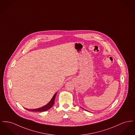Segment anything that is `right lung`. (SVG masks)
Segmentation results:
<instances>
[{
  "instance_id": "1",
  "label": "right lung",
  "mask_w": 135,
  "mask_h": 135,
  "mask_svg": "<svg viewBox=\"0 0 135 135\" xmlns=\"http://www.w3.org/2000/svg\"><path fill=\"white\" fill-rule=\"evenodd\" d=\"M56 93H56V94L54 95L53 97L52 98L51 100H50V102L49 103L47 104L46 105H45V106H44L42 108H38V109H26V108H25V109L26 110H28V111H31V112H44V111H47L48 110H49V109H50L53 106V105L54 104Z\"/></svg>"
}]
</instances>
